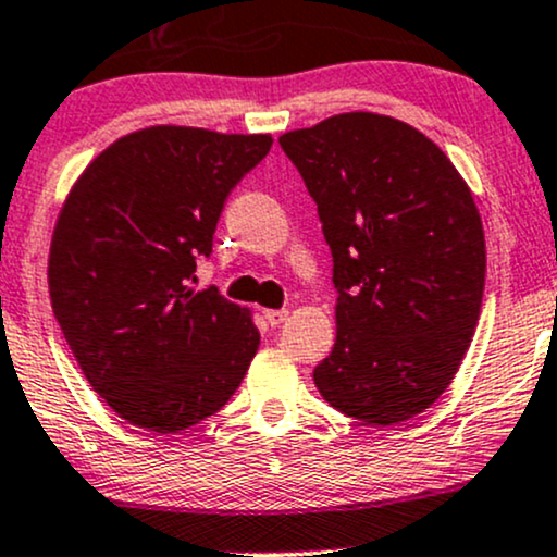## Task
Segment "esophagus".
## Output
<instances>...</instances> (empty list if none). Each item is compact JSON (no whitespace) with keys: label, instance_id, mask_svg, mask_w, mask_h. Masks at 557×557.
Here are the masks:
<instances>
[{"label":"esophagus","instance_id":"1","mask_svg":"<svg viewBox=\"0 0 557 557\" xmlns=\"http://www.w3.org/2000/svg\"><path fill=\"white\" fill-rule=\"evenodd\" d=\"M264 319H267V324L277 327V324H283L285 319H287V311L285 309H267L264 311Z\"/></svg>","mask_w":557,"mask_h":557}]
</instances>
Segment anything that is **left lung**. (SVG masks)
Segmentation results:
<instances>
[{
    "mask_svg": "<svg viewBox=\"0 0 557 557\" xmlns=\"http://www.w3.org/2000/svg\"><path fill=\"white\" fill-rule=\"evenodd\" d=\"M280 146L332 251L337 337L314 385L367 424L417 417L456 376L482 311L471 190L424 133L385 114H335Z\"/></svg>",
    "mask_w": 557,
    "mask_h": 557,
    "instance_id": "obj_1",
    "label": "left lung"
}]
</instances>
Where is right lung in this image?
Returning a JSON list of instances; mask_svg holds the SVG:
<instances>
[{
  "mask_svg": "<svg viewBox=\"0 0 557 557\" xmlns=\"http://www.w3.org/2000/svg\"><path fill=\"white\" fill-rule=\"evenodd\" d=\"M270 149V136L146 127L70 190L49 251L52 309L81 372L131 424L188 430L233 398L257 356L248 311L194 283L227 196Z\"/></svg>",
  "mask_w": 557,
  "mask_h": 557,
  "instance_id": "add662e5",
  "label": "right lung"
}]
</instances>
